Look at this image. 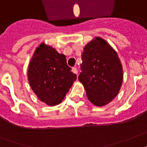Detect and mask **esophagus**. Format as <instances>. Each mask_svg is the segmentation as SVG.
<instances>
[{
	"mask_svg": "<svg viewBox=\"0 0 147 147\" xmlns=\"http://www.w3.org/2000/svg\"><path fill=\"white\" fill-rule=\"evenodd\" d=\"M71 71H72V72H74L75 74H76V76H78V70H77L76 67H72V68H71Z\"/></svg>",
	"mask_w": 147,
	"mask_h": 147,
	"instance_id": "34e87169",
	"label": "esophagus"
}]
</instances>
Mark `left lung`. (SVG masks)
<instances>
[{"label":"left lung","instance_id":"obj_1","mask_svg":"<svg viewBox=\"0 0 147 147\" xmlns=\"http://www.w3.org/2000/svg\"><path fill=\"white\" fill-rule=\"evenodd\" d=\"M82 59L79 80L89 101L97 107L108 104L119 92L123 80L118 53L104 39L95 36L84 46Z\"/></svg>","mask_w":147,"mask_h":147}]
</instances>
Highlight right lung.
I'll list each match as a JSON object with an SVG mask.
<instances>
[{"label":"right lung","instance_id":"1","mask_svg":"<svg viewBox=\"0 0 147 147\" xmlns=\"http://www.w3.org/2000/svg\"><path fill=\"white\" fill-rule=\"evenodd\" d=\"M71 70L65 55L44 42L36 47L31 58L28 80L39 100L52 107L63 101L76 80V75Z\"/></svg>","mask_w":147,"mask_h":147}]
</instances>
